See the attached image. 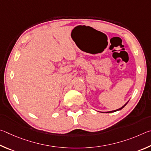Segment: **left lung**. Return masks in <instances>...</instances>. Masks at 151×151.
I'll return each mask as SVG.
<instances>
[{"mask_svg":"<svg viewBox=\"0 0 151 151\" xmlns=\"http://www.w3.org/2000/svg\"><path fill=\"white\" fill-rule=\"evenodd\" d=\"M129 101H127L126 103V104L123 105V106L122 107H121V108H119V109H116V110H114V111H107V112H105V113H113V112H115V111H119V110H121V109H122L125 106V105L127 104V103H128Z\"/></svg>","mask_w":151,"mask_h":151,"instance_id":"obj_1","label":"left lung"}]
</instances>
